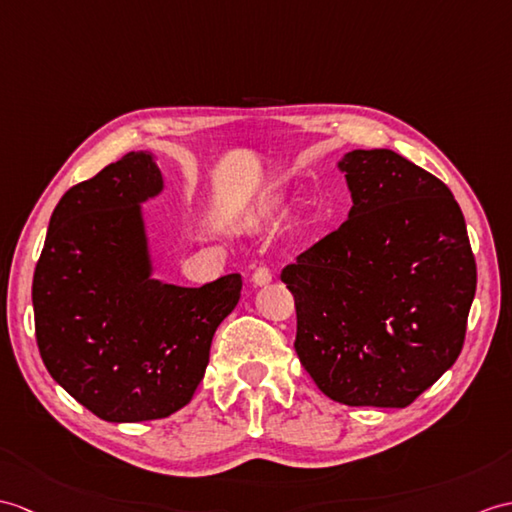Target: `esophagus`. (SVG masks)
Masks as SVG:
<instances>
[{"instance_id": "obj_1", "label": "esophagus", "mask_w": 512, "mask_h": 512, "mask_svg": "<svg viewBox=\"0 0 512 512\" xmlns=\"http://www.w3.org/2000/svg\"><path fill=\"white\" fill-rule=\"evenodd\" d=\"M270 281H272L270 268H266V266L255 268V272H253V283H255V285H266V283H270Z\"/></svg>"}]
</instances>
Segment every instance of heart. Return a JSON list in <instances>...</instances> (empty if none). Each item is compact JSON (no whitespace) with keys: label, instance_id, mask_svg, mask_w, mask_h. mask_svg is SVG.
<instances>
[{"label":"heart","instance_id":"b5f03b06","mask_svg":"<svg viewBox=\"0 0 512 512\" xmlns=\"http://www.w3.org/2000/svg\"><path fill=\"white\" fill-rule=\"evenodd\" d=\"M281 207V198L279 196H266V198H261L257 205L248 211V216H246V224H259V222H264V220H268L272 213H275L277 209Z\"/></svg>","mask_w":512,"mask_h":512}]
</instances>
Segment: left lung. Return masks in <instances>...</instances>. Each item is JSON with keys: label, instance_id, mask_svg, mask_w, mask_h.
<instances>
[{"label": "left lung", "instance_id": "left-lung-1", "mask_svg": "<svg viewBox=\"0 0 512 512\" xmlns=\"http://www.w3.org/2000/svg\"><path fill=\"white\" fill-rule=\"evenodd\" d=\"M353 207L285 266L294 349L344 406L406 408L458 360L475 296L465 216L449 187L401 154L338 161Z\"/></svg>", "mask_w": 512, "mask_h": 512}]
</instances>
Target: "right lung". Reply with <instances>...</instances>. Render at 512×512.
Masks as SVG:
<instances>
[{
  "label": "right lung",
  "mask_w": 512,
  "mask_h": 512,
  "mask_svg": "<svg viewBox=\"0 0 512 512\" xmlns=\"http://www.w3.org/2000/svg\"><path fill=\"white\" fill-rule=\"evenodd\" d=\"M163 192L148 152L74 185L58 202L32 281L34 329L58 386L111 423L170 417L205 377L242 277L200 288L152 277L144 205Z\"/></svg>",
  "instance_id": "add662e5"
}]
</instances>
